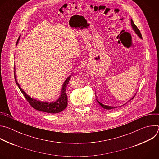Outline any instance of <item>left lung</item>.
Instances as JSON below:
<instances>
[{"label":"left lung","mask_w":159,"mask_h":159,"mask_svg":"<svg viewBox=\"0 0 159 159\" xmlns=\"http://www.w3.org/2000/svg\"><path fill=\"white\" fill-rule=\"evenodd\" d=\"M131 27H132V29L133 30V31H134V33L137 34L141 39H142V34H141V33H140V30L138 29V28L137 27V26H136L135 25H134V23L133 22V20L131 19ZM134 96L129 100V101H131V100H132L133 98H134ZM97 100V101H98V102L100 104V106L102 107H103L104 109H114V108H116V107H120V106H116V107H115V106H107V105H104V104H103L102 103H101L100 101H99L98 99H96ZM127 103V102H126ZM126 103H125V104H126ZM125 104H124L123 105H125ZM123 105H122V106H123Z\"/></svg>","instance_id":"left-lung-1"}]
</instances>
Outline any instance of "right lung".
I'll return each instance as SVG.
<instances>
[{
	"label": "right lung",
	"instance_id": "add662e5",
	"mask_svg": "<svg viewBox=\"0 0 159 159\" xmlns=\"http://www.w3.org/2000/svg\"><path fill=\"white\" fill-rule=\"evenodd\" d=\"M20 36L19 37L16 45L17 44L19 40ZM15 69V68H14ZM71 77V75L69 77H68L66 80H65L63 85H62V89H61V91L60 97L55 101L53 102H44V101H40L39 100H36L35 99H33V98L30 97L29 95H28L25 91L24 90L21 88L19 83L17 82V80L16 79V73L14 70V78H15V81L16 84L17 85L18 87L19 88L22 94L24 95L26 100L28 101L30 104L35 109L44 112H47V113H52V114H55V113L60 112L63 111L67 106V95L66 94V88L67 86L68 83H69L70 79Z\"/></svg>",
	"mask_w": 159,
	"mask_h": 159
}]
</instances>
